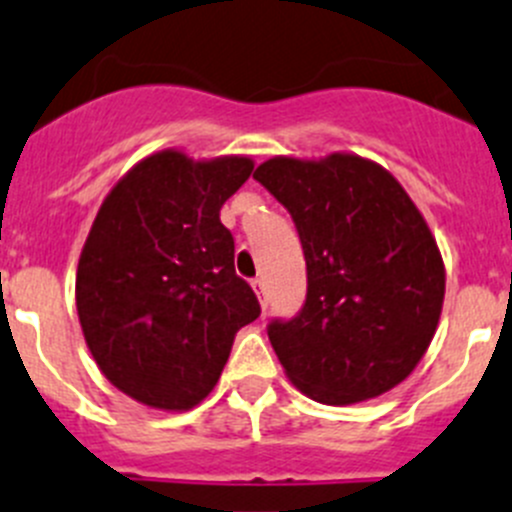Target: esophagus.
Returning <instances> with one entry per match:
<instances>
[{
  "label": "esophagus",
  "mask_w": 512,
  "mask_h": 512,
  "mask_svg": "<svg viewBox=\"0 0 512 512\" xmlns=\"http://www.w3.org/2000/svg\"><path fill=\"white\" fill-rule=\"evenodd\" d=\"M251 286H253V291L259 294L261 306H264V309H266V306H269V299H266V284H264V279H253Z\"/></svg>",
  "instance_id": "1"
}]
</instances>
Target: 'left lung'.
I'll use <instances>...</instances> for the list:
<instances>
[{"label": "left lung", "instance_id": "8db88e82", "mask_svg": "<svg viewBox=\"0 0 512 512\" xmlns=\"http://www.w3.org/2000/svg\"><path fill=\"white\" fill-rule=\"evenodd\" d=\"M291 213L306 301L269 339L296 389L354 405L410 377L435 337L445 264L422 213L389 170L352 153L271 158L253 173Z\"/></svg>", "mask_w": 512, "mask_h": 512}]
</instances>
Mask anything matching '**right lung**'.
Returning <instances> with one entry per match:
<instances>
[{"label": "right lung", "instance_id": "1", "mask_svg": "<svg viewBox=\"0 0 512 512\" xmlns=\"http://www.w3.org/2000/svg\"><path fill=\"white\" fill-rule=\"evenodd\" d=\"M251 170L241 155L160 150L97 211L77 264V316L100 372L140 405L196 407L216 387L238 329L259 319L221 223V206Z\"/></svg>", "mask_w": 512, "mask_h": 512}]
</instances>
